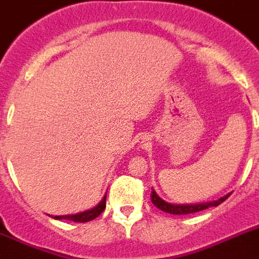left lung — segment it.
I'll return each instance as SVG.
<instances>
[{
    "label": "left lung",
    "instance_id": "left-lung-1",
    "mask_svg": "<svg viewBox=\"0 0 259 259\" xmlns=\"http://www.w3.org/2000/svg\"><path fill=\"white\" fill-rule=\"evenodd\" d=\"M229 195L231 194H227V195L218 199V200L207 203H199V204H171V203H167L165 200H162L160 196L157 195L156 191L152 189L151 200L157 208H160L161 211L166 212V213H171V215H189V213H195V212L203 211V209L208 208V207H216V205L222 204Z\"/></svg>",
    "mask_w": 259,
    "mask_h": 259
}]
</instances>
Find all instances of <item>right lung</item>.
<instances>
[{"instance_id": "1", "label": "right lung", "mask_w": 259, "mask_h": 259, "mask_svg": "<svg viewBox=\"0 0 259 259\" xmlns=\"http://www.w3.org/2000/svg\"><path fill=\"white\" fill-rule=\"evenodd\" d=\"M106 208V195L103 196V199L99 202V204H97L94 208L89 209V211L81 212V213H76V215H65V216H52L54 219L57 220H70V222L74 223H88L90 220H94L96 218H98L101 213L103 212V209Z\"/></svg>"}]
</instances>
